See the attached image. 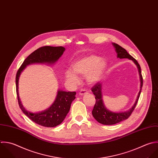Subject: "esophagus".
<instances>
[{
	"instance_id": "1",
	"label": "esophagus",
	"mask_w": 158,
	"mask_h": 158,
	"mask_svg": "<svg viewBox=\"0 0 158 158\" xmlns=\"http://www.w3.org/2000/svg\"><path fill=\"white\" fill-rule=\"evenodd\" d=\"M86 94H87V91L86 90H85V89H82L79 92V95H85Z\"/></svg>"
}]
</instances>
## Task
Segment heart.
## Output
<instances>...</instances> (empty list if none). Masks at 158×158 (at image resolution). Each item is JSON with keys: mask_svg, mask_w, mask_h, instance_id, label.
I'll return each mask as SVG.
<instances>
[{"mask_svg": "<svg viewBox=\"0 0 158 158\" xmlns=\"http://www.w3.org/2000/svg\"><path fill=\"white\" fill-rule=\"evenodd\" d=\"M107 67V63L104 60L95 55H90L81 58L72 64V69L65 71L64 76L67 81L72 86H77L79 84V78L77 75L87 76V81L89 84H95L100 80Z\"/></svg>", "mask_w": 158, "mask_h": 158, "instance_id": "obj_1", "label": "heart"}]
</instances>
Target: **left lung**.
Segmentation results:
<instances>
[{
	"mask_svg": "<svg viewBox=\"0 0 158 158\" xmlns=\"http://www.w3.org/2000/svg\"><path fill=\"white\" fill-rule=\"evenodd\" d=\"M113 45L114 46L115 48V51L117 53V57L119 58L120 59L123 58H128L129 60H132L137 66L139 73L140 76V91L138 94L137 99L135 100V103L132 106L131 108H130L127 111L124 112H119V113H116L111 111L107 109L106 106H105L102 98V82H97L92 88V91L94 95L95 96L96 102L95 105L94 107V109L92 110V115L94 118L100 124H102L103 125H113L116 124L117 123H119L121 121H123L131 115L132 113L134 110L136 105L138 102L139 98L140 97V95L141 94L142 88L143 86V77L142 75L141 74V68L137 61L131 55L128 53V52L119 45L117 44L113 43Z\"/></svg>",
	"mask_w": 158,
	"mask_h": 158,
	"instance_id": "1",
	"label": "left lung"
}]
</instances>
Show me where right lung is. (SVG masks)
<instances>
[{
	"label": "right lung",
	"instance_id": "obj_1",
	"mask_svg": "<svg viewBox=\"0 0 158 158\" xmlns=\"http://www.w3.org/2000/svg\"><path fill=\"white\" fill-rule=\"evenodd\" d=\"M65 50L63 47L44 46L31 53L23 61L16 76V90L18 102L23 113L35 123L46 127H54L60 124L68 113L71 103L76 98V92H66L58 90L54 102L47 110L32 113L25 109L19 96L18 81L21 72L29 64H53L61 56Z\"/></svg>",
	"mask_w": 158,
	"mask_h": 158
}]
</instances>
